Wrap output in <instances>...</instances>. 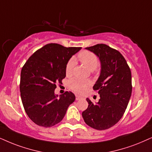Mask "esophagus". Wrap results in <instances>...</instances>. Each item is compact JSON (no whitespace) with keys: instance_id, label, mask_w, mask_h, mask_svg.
<instances>
[{"instance_id":"obj_1","label":"esophagus","mask_w":152,"mask_h":152,"mask_svg":"<svg viewBox=\"0 0 152 152\" xmlns=\"http://www.w3.org/2000/svg\"><path fill=\"white\" fill-rule=\"evenodd\" d=\"M82 97L79 95H76V100H79V99H81Z\"/></svg>"}]
</instances>
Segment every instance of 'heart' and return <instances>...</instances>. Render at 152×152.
I'll return each instance as SVG.
<instances>
[{
	"mask_svg": "<svg viewBox=\"0 0 152 152\" xmlns=\"http://www.w3.org/2000/svg\"><path fill=\"white\" fill-rule=\"evenodd\" d=\"M78 58L83 64L85 65L88 69L93 71L98 64V59L92 52L88 50H83L78 54ZM75 61L71 59L67 62L66 66V74L67 76L72 74L75 66ZM91 86V81L88 80H81L79 78H74L70 81V88L77 93H83Z\"/></svg>",
	"mask_w": 152,
	"mask_h": 152,
	"instance_id": "b5f03b06",
	"label": "heart"
}]
</instances>
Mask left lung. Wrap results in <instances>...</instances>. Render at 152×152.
<instances>
[{
	"label": "left lung",
	"instance_id": "1",
	"mask_svg": "<svg viewBox=\"0 0 152 152\" xmlns=\"http://www.w3.org/2000/svg\"><path fill=\"white\" fill-rule=\"evenodd\" d=\"M86 49L95 53L100 61V75L93 86L100 99L95 104L86 99L88 107L82 116L90 127L106 130L119 121L127 108L132 93L131 72L120 52L105 44Z\"/></svg>",
	"mask_w": 152,
	"mask_h": 152
}]
</instances>
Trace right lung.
Here are the masks:
<instances>
[{"instance_id": "right-lung-1", "label": "right lung", "mask_w": 152, "mask_h": 152, "mask_svg": "<svg viewBox=\"0 0 152 152\" xmlns=\"http://www.w3.org/2000/svg\"><path fill=\"white\" fill-rule=\"evenodd\" d=\"M81 48H66L49 43L36 50L26 61L21 71L20 89L24 110L36 125L48 128L61 121L74 94L65 92L55 94L57 83L66 77V66L73 55Z\"/></svg>"}]
</instances>
